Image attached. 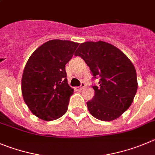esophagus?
<instances>
[{
    "label": "esophagus",
    "instance_id": "obj_1",
    "mask_svg": "<svg viewBox=\"0 0 155 155\" xmlns=\"http://www.w3.org/2000/svg\"><path fill=\"white\" fill-rule=\"evenodd\" d=\"M85 86H86V84H85L84 82H82V83H81V85H80V86H79V87L76 88V89H77V90H79V91H80V90H82V89H84Z\"/></svg>",
    "mask_w": 155,
    "mask_h": 155
}]
</instances>
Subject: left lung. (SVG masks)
<instances>
[{
    "mask_svg": "<svg viewBox=\"0 0 155 155\" xmlns=\"http://www.w3.org/2000/svg\"><path fill=\"white\" fill-rule=\"evenodd\" d=\"M86 62L94 79L100 76L95 95L87 102L93 117L109 121L121 116L131 105L138 89L136 70L119 49L106 42H85L75 53Z\"/></svg>",
    "mask_w": 155,
    "mask_h": 155,
    "instance_id": "left-lung-1",
    "label": "left lung"
}]
</instances>
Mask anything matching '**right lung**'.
Here are the masks:
<instances>
[{
  "instance_id": "1",
  "label": "right lung",
  "mask_w": 155,
  "mask_h": 155,
  "mask_svg": "<svg viewBox=\"0 0 155 155\" xmlns=\"http://www.w3.org/2000/svg\"><path fill=\"white\" fill-rule=\"evenodd\" d=\"M79 43L52 40L41 45L29 58L21 80L24 102L34 115L44 121L63 116L73 89L69 86L65 66Z\"/></svg>"
}]
</instances>
